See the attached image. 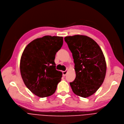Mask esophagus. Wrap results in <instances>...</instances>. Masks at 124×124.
Wrapping results in <instances>:
<instances>
[{
  "instance_id": "1",
  "label": "esophagus",
  "mask_w": 124,
  "mask_h": 124,
  "mask_svg": "<svg viewBox=\"0 0 124 124\" xmlns=\"http://www.w3.org/2000/svg\"><path fill=\"white\" fill-rule=\"evenodd\" d=\"M67 73V71L66 70H65V71H63V72H62V75H63V76H65L66 75Z\"/></svg>"
}]
</instances>
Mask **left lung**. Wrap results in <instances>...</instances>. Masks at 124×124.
I'll return each instance as SVG.
<instances>
[{
	"label": "left lung",
	"instance_id": "8db88e82",
	"mask_svg": "<svg viewBox=\"0 0 124 124\" xmlns=\"http://www.w3.org/2000/svg\"><path fill=\"white\" fill-rule=\"evenodd\" d=\"M72 54L76 78L70 83L73 92L88 97L99 88L106 73L105 58L101 48L91 38L83 35L64 38Z\"/></svg>",
	"mask_w": 124,
	"mask_h": 124
}]
</instances>
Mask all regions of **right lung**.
<instances>
[{
    "label": "right lung",
    "instance_id": "1",
    "mask_svg": "<svg viewBox=\"0 0 124 124\" xmlns=\"http://www.w3.org/2000/svg\"><path fill=\"white\" fill-rule=\"evenodd\" d=\"M62 44V37L46 36L33 40L24 49L21 75L26 87L38 97L52 95L61 81L62 72L56 70L54 61Z\"/></svg>",
    "mask_w": 124,
    "mask_h": 124
}]
</instances>
